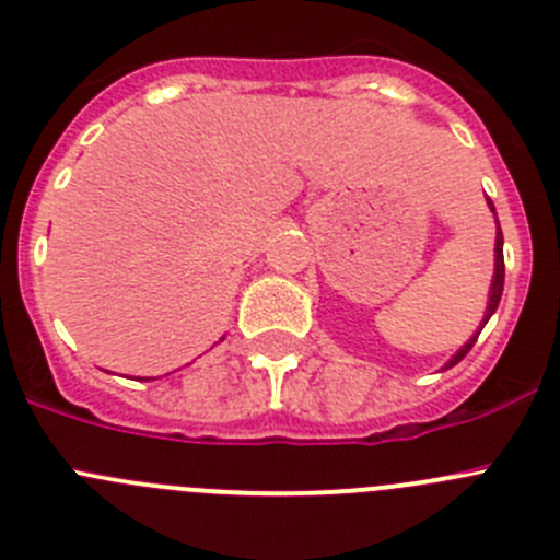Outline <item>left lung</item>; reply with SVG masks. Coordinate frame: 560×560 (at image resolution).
I'll use <instances>...</instances> for the list:
<instances>
[{
  "mask_svg": "<svg viewBox=\"0 0 560 560\" xmlns=\"http://www.w3.org/2000/svg\"><path fill=\"white\" fill-rule=\"evenodd\" d=\"M489 207H492V201H489ZM494 209V207H492ZM503 281H505V262H503V232H500V223H498V243H494V281H492V295H489V310H486V317H483V326H486V320H489V317L494 315V310H498V304H500V295H503ZM480 326V328H483ZM480 334V331H478ZM478 334H475L472 339H469L467 345H464L462 351L456 353V357L451 359V364H447V368H453V364H458L462 362L464 357H467L469 351H472V345H475V339H478ZM445 368V370H447Z\"/></svg>",
  "mask_w": 560,
  "mask_h": 560,
  "instance_id": "left-lung-1",
  "label": "left lung"
}]
</instances>
